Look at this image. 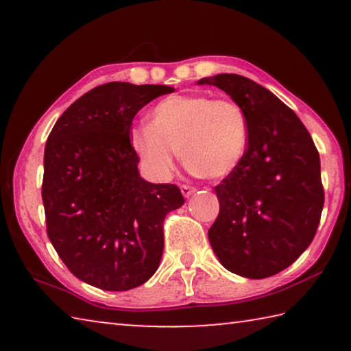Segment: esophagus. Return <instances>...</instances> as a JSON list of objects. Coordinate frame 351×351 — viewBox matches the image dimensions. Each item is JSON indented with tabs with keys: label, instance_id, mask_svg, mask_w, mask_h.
I'll list each match as a JSON object with an SVG mask.
<instances>
[{
	"label": "esophagus",
	"instance_id": "34e87169",
	"mask_svg": "<svg viewBox=\"0 0 351 351\" xmlns=\"http://www.w3.org/2000/svg\"><path fill=\"white\" fill-rule=\"evenodd\" d=\"M181 192H182L184 197L189 198L190 195H193L195 192H197V189H195V187H190V186H186V184H182V186H181Z\"/></svg>",
	"mask_w": 351,
	"mask_h": 351
}]
</instances>
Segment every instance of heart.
I'll return each instance as SVG.
<instances>
[{"mask_svg":"<svg viewBox=\"0 0 351 351\" xmlns=\"http://www.w3.org/2000/svg\"><path fill=\"white\" fill-rule=\"evenodd\" d=\"M142 167L158 181L169 180L181 152L189 171L219 180L239 169L249 145L246 111L234 99L175 94L153 106L150 123L130 132Z\"/></svg>","mask_w":351,"mask_h":351,"instance_id":"heart-1","label":"heart"}]
</instances>
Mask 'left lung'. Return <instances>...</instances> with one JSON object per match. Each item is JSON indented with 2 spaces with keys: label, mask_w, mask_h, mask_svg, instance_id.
Instances as JSON below:
<instances>
[{
  "label": "left lung",
  "mask_w": 351,
  "mask_h": 351,
  "mask_svg": "<svg viewBox=\"0 0 351 351\" xmlns=\"http://www.w3.org/2000/svg\"><path fill=\"white\" fill-rule=\"evenodd\" d=\"M246 111L249 145L234 173L215 187L219 213L209 240L226 269L266 278L310 246L324 207L319 152L280 99L239 74L206 77Z\"/></svg>",
  "instance_id": "obj_1"
}]
</instances>
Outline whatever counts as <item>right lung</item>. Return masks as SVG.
Returning <instances> with one entry per match:
<instances>
[{
	"mask_svg": "<svg viewBox=\"0 0 351 351\" xmlns=\"http://www.w3.org/2000/svg\"><path fill=\"white\" fill-rule=\"evenodd\" d=\"M173 91L105 83L77 99L47 138L46 232L66 268L91 287L133 289L158 269L164 219L184 197L175 184L142 180L130 132L142 106Z\"/></svg>",
	"mask_w": 351,
	"mask_h": 351,
	"instance_id": "obj_1",
	"label": "right lung"
}]
</instances>
